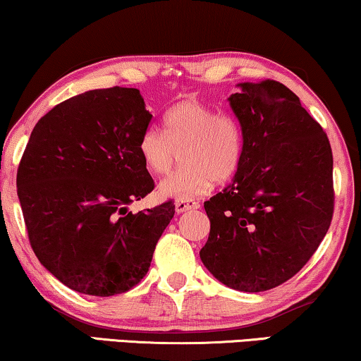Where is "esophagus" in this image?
<instances>
[{
    "label": "esophagus",
    "instance_id": "34e87169",
    "mask_svg": "<svg viewBox=\"0 0 361 361\" xmlns=\"http://www.w3.org/2000/svg\"><path fill=\"white\" fill-rule=\"evenodd\" d=\"M200 204L199 202H195L194 199H180L176 202V212L177 214H182V212H187V210H195L199 209Z\"/></svg>",
    "mask_w": 361,
    "mask_h": 361
}]
</instances>
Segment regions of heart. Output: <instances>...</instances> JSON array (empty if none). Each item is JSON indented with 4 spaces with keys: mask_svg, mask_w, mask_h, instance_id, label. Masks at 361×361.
I'll use <instances>...</instances> for the list:
<instances>
[{
    "mask_svg": "<svg viewBox=\"0 0 361 361\" xmlns=\"http://www.w3.org/2000/svg\"><path fill=\"white\" fill-rule=\"evenodd\" d=\"M180 149L184 166L157 187L164 199L204 195L214 180H228L243 157V131L230 113L187 98L164 113L162 133L147 128L137 142L142 164L157 176L172 169Z\"/></svg>",
    "mask_w": 361,
    "mask_h": 361,
    "instance_id": "1",
    "label": "heart"
}]
</instances>
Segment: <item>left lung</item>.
<instances>
[{
  "label": "left lung",
  "mask_w": 361,
  "mask_h": 361,
  "mask_svg": "<svg viewBox=\"0 0 361 361\" xmlns=\"http://www.w3.org/2000/svg\"><path fill=\"white\" fill-rule=\"evenodd\" d=\"M228 102L243 157L228 187L207 200L200 259L220 283L261 293L310 259L334 214V157L322 126L283 83H238Z\"/></svg>",
  "instance_id": "1"
}]
</instances>
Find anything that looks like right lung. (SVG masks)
Listing matches in <instances>:
<instances>
[{"label":"right lung","instance_id":"1","mask_svg":"<svg viewBox=\"0 0 361 361\" xmlns=\"http://www.w3.org/2000/svg\"><path fill=\"white\" fill-rule=\"evenodd\" d=\"M137 88L88 90L34 126L16 185L29 241L49 273L77 293L108 298L145 278L174 202L137 214L154 189L137 142L149 126Z\"/></svg>","mask_w":361,"mask_h":361}]
</instances>
